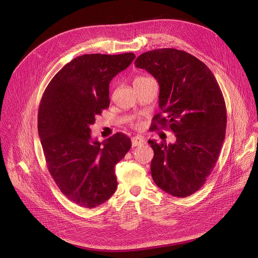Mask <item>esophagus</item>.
Here are the masks:
<instances>
[{
	"instance_id": "34e87169",
	"label": "esophagus",
	"mask_w": 258,
	"mask_h": 258,
	"mask_svg": "<svg viewBox=\"0 0 258 258\" xmlns=\"http://www.w3.org/2000/svg\"><path fill=\"white\" fill-rule=\"evenodd\" d=\"M145 143H146V141H145V139L143 138V137L136 136V137H133V138H132V145H133L134 147L143 145V144H145Z\"/></svg>"
}]
</instances>
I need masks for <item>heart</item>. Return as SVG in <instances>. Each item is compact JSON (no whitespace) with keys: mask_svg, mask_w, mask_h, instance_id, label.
Instances as JSON below:
<instances>
[{"mask_svg":"<svg viewBox=\"0 0 258 258\" xmlns=\"http://www.w3.org/2000/svg\"><path fill=\"white\" fill-rule=\"evenodd\" d=\"M147 78H148V77H138V78L135 79L134 83H135V82H138V81H141V80H144V79H147Z\"/></svg>","mask_w":258,"mask_h":258,"instance_id":"1","label":"heart"}]
</instances>
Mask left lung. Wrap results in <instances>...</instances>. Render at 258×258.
<instances>
[{
	"label": "left lung",
	"mask_w": 258,
	"mask_h": 258,
	"mask_svg": "<svg viewBox=\"0 0 258 258\" xmlns=\"http://www.w3.org/2000/svg\"><path fill=\"white\" fill-rule=\"evenodd\" d=\"M135 65L160 85L161 112L152 127H169L176 137L174 144L148 140L152 179L170 195L190 196L212 173L225 139L226 106L219 84L202 61L175 48L146 51Z\"/></svg>",
	"instance_id": "1"
}]
</instances>
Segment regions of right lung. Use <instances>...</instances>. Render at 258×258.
<instances>
[{"label":"right lung","instance_id":"obj_1","mask_svg":"<svg viewBox=\"0 0 258 258\" xmlns=\"http://www.w3.org/2000/svg\"><path fill=\"white\" fill-rule=\"evenodd\" d=\"M136 58L83 55L51 79L38 110V134L49 173L60 191L82 208L94 209L116 191V164L132 141L117 133L104 142L93 140L90 125L110 106L109 85Z\"/></svg>","mask_w":258,"mask_h":258}]
</instances>
